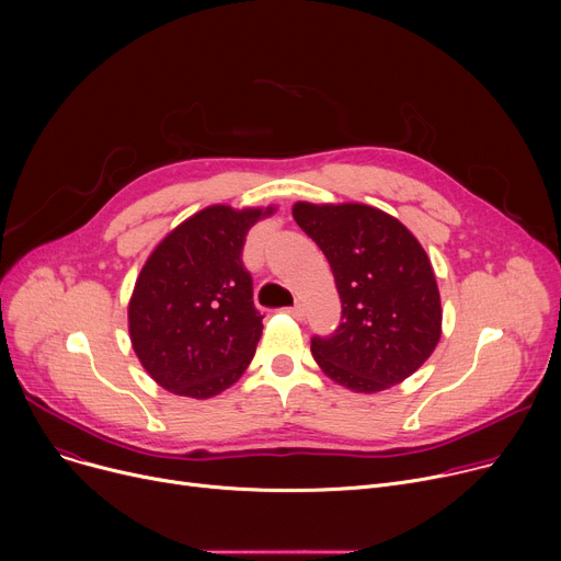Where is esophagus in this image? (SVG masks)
I'll return each instance as SVG.
<instances>
[{
	"instance_id": "34e87169",
	"label": "esophagus",
	"mask_w": 561,
	"mask_h": 561,
	"mask_svg": "<svg viewBox=\"0 0 561 561\" xmlns=\"http://www.w3.org/2000/svg\"><path fill=\"white\" fill-rule=\"evenodd\" d=\"M288 313H290L293 318H296V320H302V318H305V305H302V302H296V305H293V307L288 309Z\"/></svg>"
}]
</instances>
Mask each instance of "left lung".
<instances>
[{
    "label": "left lung",
    "instance_id": "8db88e82",
    "mask_svg": "<svg viewBox=\"0 0 561 561\" xmlns=\"http://www.w3.org/2000/svg\"><path fill=\"white\" fill-rule=\"evenodd\" d=\"M293 218L328 256L341 325L311 339V355L336 385L377 393L414 375L440 339L432 263L393 216L368 204L293 206Z\"/></svg>",
    "mask_w": 561,
    "mask_h": 561
}]
</instances>
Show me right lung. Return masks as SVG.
Listing matches in <instances>:
<instances>
[{
    "instance_id": "add662e5",
    "label": "right lung",
    "mask_w": 561,
    "mask_h": 561,
    "mask_svg": "<svg viewBox=\"0 0 561 561\" xmlns=\"http://www.w3.org/2000/svg\"><path fill=\"white\" fill-rule=\"evenodd\" d=\"M273 211L206 206L145 261L129 300V336L165 391L214 398L250 366L263 316L241 256L250 227Z\"/></svg>"
}]
</instances>
